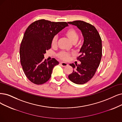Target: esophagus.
Segmentation results:
<instances>
[{"instance_id": "obj_1", "label": "esophagus", "mask_w": 122, "mask_h": 122, "mask_svg": "<svg viewBox=\"0 0 122 122\" xmlns=\"http://www.w3.org/2000/svg\"><path fill=\"white\" fill-rule=\"evenodd\" d=\"M60 64L61 65V66L63 67H66L67 66H68V64L67 63L65 62H60Z\"/></svg>"}]
</instances>
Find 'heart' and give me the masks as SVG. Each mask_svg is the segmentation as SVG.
<instances>
[{
  "label": "heart",
  "instance_id": "b5f03b06",
  "mask_svg": "<svg viewBox=\"0 0 122 122\" xmlns=\"http://www.w3.org/2000/svg\"><path fill=\"white\" fill-rule=\"evenodd\" d=\"M65 35L67 37V38L73 44H75L77 42L79 39V35L77 32V31L73 28H70L67 30L65 32ZM57 36H54L52 38L51 42L52 46H56L57 43ZM72 55H73V54L66 52L64 51H61L57 54V56L59 58L64 61L68 60Z\"/></svg>",
  "mask_w": 122,
  "mask_h": 122
}]
</instances>
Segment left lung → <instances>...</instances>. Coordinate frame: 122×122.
Wrapping results in <instances>:
<instances>
[{
  "instance_id": "1",
  "label": "left lung",
  "mask_w": 122,
  "mask_h": 122,
  "mask_svg": "<svg viewBox=\"0 0 122 122\" xmlns=\"http://www.w3.org/2000/svg\"><path fill=\"white\" fill-rule=\"evenodd\" d=\"M74 25L81 31L84 42L77 60L81 64L70 65L75 70L68 76L69 79L74 83L83 84L91 80L95 74L100 64L102 56V39L98 31L93 25L82 20L68 22Z\"/></svg>"
}]
</instances>
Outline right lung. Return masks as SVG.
Instances as JSON below:
<instances>
[{
	"label": "right lung",
	"mask_w": 122,
	"mask_h": 122,
	"mask_svg": "<svg viewBox=\"0 0 122 122\" xmlns=\"http://www.w3.org/2000/svg\"><path fill=\"white\" fill-rule=\"evenodd\" d=\"M68 26L66 22L36 20L26 29L20 44L21 65L29 80L36 84H42L50 78L53 69L59 62L55 58L47 61L44 54L51 48L53 37Z\"/></svg>",
	"instance_id": "add662e5"
}]
</instances>
